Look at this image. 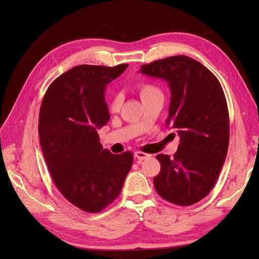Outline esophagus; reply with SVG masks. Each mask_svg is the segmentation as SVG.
<instances>
[{"label":"esophagus","instance_id":"esophagus-1","mask_svg":"<svg viewBox=\"0 0 259 259\" xmlns=\"http://www.w3.org/2000/svg\"><path fill=\"white\" fill-rule=\"evenodd\" d=\"M135 157L137 158V159H138L139 161H141V160H145V159H147V158L151 157V155H149V154H146V153H143V152H140V151H138V152H136V153H135Z\"/></svg>","mask_w":259,"mask_h":259}]
</instances>
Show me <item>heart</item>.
I'll return each instance as SVG.
<instances>
[{"label":"heart","instance_id":"b5f03b06","mask_svg":"<svg viewBox=\"0 0 259 259\" xmlns=\"http://www.w3.org/2000/svg\"><path fill=\"white\" fill-rule=\"evenodd\" d=\"M138 90H139V95L142 99V101H144V100L152 98L154 96L161 95V91L159 90V88L155 86L154 84H151V82H141L138 87ZM120 105H121L120 98L115 97L111 100L110 102H108V110L113 113L118 112Z\"/></svg>","mask_w":259,"mask_h":259}]
</instances>
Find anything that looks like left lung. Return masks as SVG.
Segmentation results:
<instances>
[{"label":"left lung","instance_id":"obj_1","mask_svg":"<svg viewBox=\"0 0 259 259\" xmlns=\"http://www.w3.org/2000/svg\"><path fill=\"white\" fill-rule=\"evenodd\" d=\"M168 82L171 101L166 127L180 136L173 158L159 154L156 191L166 201L187 206L202 200L218 180L229 144V114L219 79L204 65L174 56L139 71Z\"/></svg>","mask_w":259,"mask_h":259}]
</instances>
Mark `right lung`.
<instances>
[{
  "label": "right lung",
  "instance_id": "right-lung-1",
  "mask_svg": "<svg viewBox=\"0 0 259 259\" xmlns=\"http://www.w3.org/2000/svg\"><path fill=\"white\" fill-rule=\"evenodd\" d=\"M128 68L77 65L48 87L39 111L38 136L53 181L69 202L98 213L120 194L133 155L103 149L98 129L110 120L106 84Z\"/></svg>",
  "mask_w": 259,
  "mask_h": 259
}]
</instances>
